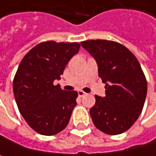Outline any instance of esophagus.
Here are the masks:
<instances>
[{
	"label": "esophagus",
	"instance_id": "34e87169",
	"mask_svg": "<svg viewBox=\"0 0 156 156\" xmlns=\"http://www.w3.org/2000/svg\"><path fill=\"white\" fill-rule=\"evenodd\" d=\"M85 95H86V93H85L84 91H82V90H79V97L82 98V97H84Z\"/></svg>",
	"mask_w": 156,
	"mask_h": 156
}]
</instances>
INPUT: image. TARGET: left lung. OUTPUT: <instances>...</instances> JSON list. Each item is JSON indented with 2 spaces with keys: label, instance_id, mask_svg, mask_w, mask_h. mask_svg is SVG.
Wrapping results in <instances>:
<instances>
[{
  "label": "left lung",
  "instance_id": "8db88e82",
  "mask_svg": "<svg viewBox=\"0 0 156 156\" xmlns=\"http://www.w3.org/2000/svg\"><path fill=\"white\" fill-rule=\"evenodd\" d=\"M81 45L96 59L99 76L106 83V96H95L90 110L97 129L110 135L129 130L140 116L146 94L147 81L135 55L120 43L87 40Z\"/></svg>",
  "mask_w": 156,
  "mask_h": 156
}]
</instances>
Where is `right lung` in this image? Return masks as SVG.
<instances>
[{"mask_svg":"<svg viewBox=\"0 0 156 156\" xmlns=\"http://www.w3.org/2000/svg\"><path fill=\"white\" fill-rule=\"evenodd\" d=\"M80 44L42 42L22 59L13 79V94L19 112L36 133L55 135L63 131L76 105L77 92L55 85Z\"/></svg>","mask_w":156,"mask_h":156,"instance_id":"1","label":"right lung"}]
</instances>
